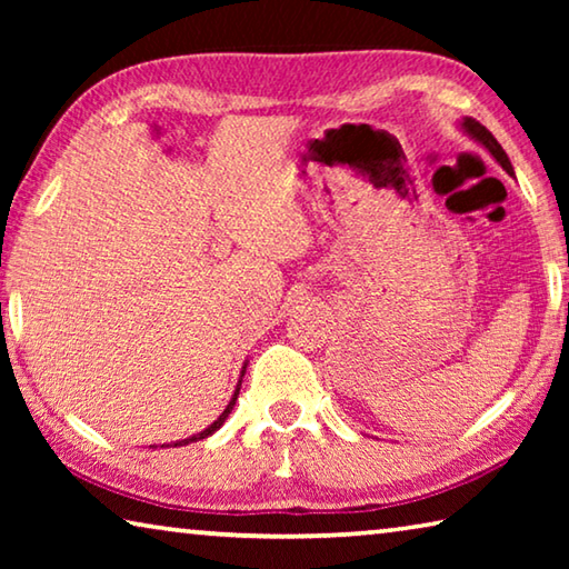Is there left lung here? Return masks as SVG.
<instances>
[{"instance_id":"1","label":"left lung","mask_w":569,"mask_h":569,"mask_svg":"<svg viewBox=\"0 0 569 569\" xmlns=\"http://www.w3.org/2000/svg\"><path fill=\"white\" fill-rule=\"evenodd\" d=\"M461 128H465V130L471 134V138L479 140L481 146H485L489 152H492V156L497 158L499 166H502V168L509 172V176H512V162H509L507 152H505V150H502V146H499V142L495 140V134L485 128V124L477 122L475 118H467L465 122H461Z\"/></svg>"}]
</instances>
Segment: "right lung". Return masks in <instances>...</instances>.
I'll list each match as a JSON object with an SVG mask.
<instances>
[{"label":"right lung","instance_id":"add662e5","mask_svg":"<svg viewBox=\"0 0 569 569\" xmlns=\"http://www.w3.org/2000/svg\"><path fill=\"white\" fill-rule=\"evenodd\" d=\"M238 391H240V383H238V389H236V393H233V399H230L228 401V407H226V411L223 413H220V417L213 421V423H210V427L206 429V431H200V435H196V437H190V439H182V441H178V445L176 447H182V445H190V441H198V439H206V437H210V435H213V431L216 429H220V427H223V421L228 419V413L230 411H233V403H236V399H238Z\"/></svg>","mask_w":569,"mask_h":569}]
</instances>
